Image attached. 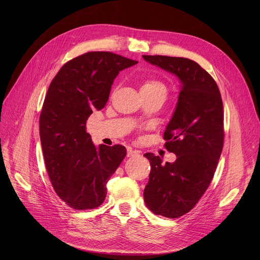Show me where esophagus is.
<instances>
[{"label": "esophagus", "mask_w": 260, "mask_h": 260, "mask_svg": "<svg viewBox=\"0 0 260 260\" xmlns=\"http://www.w3.org/2000/svg\"><path fill=\"white\" fill-rule=\"evenodd\" d=\"M139 154L138 151H134L132 147L127 148V157H134V156H137Z\"/></svg>", "instance_id": "esophagus-1"}]
</instances>
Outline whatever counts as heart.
<instances>
[{"label":"heart","instance_id":"1","mask_svg":"<svg viewBox=\"0 0 260 260\" xmlns=\"http://www.w3.org/2000/svg\"><path fill=\"white\" fill-rule=\"evenodd\" d=\"M166 90V86L161 83L160 81L155 80V79H149L146 80L144 83L141 86V90H146V91H151V90Z\"/></svg>","mask_w":260,"mask_h":260}]
</instances>
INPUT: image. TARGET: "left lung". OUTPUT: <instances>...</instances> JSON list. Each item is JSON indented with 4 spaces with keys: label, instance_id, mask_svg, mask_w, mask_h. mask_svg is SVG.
<instances>
[{
    "label": "left lung",
    "instance_id": "1",
    "mask_svg": "<svg viewBox=\"0 0 260 260\" xmlns=\"http://www.w3.org/2000/svg\"><path fill=\"white\" fill-rule=\"evenodd\" d=\"M143 59L179 79L181 87L175 112L163 138L177 157L162 163L146 153L151 163L144 188L146 207L156 215L178 218L192 210L209 187L223 147V105L211 75L193 60L168 56Z\"/></svg>",
    "mask_w": 260,
    "mask_h": 260
}]
</instances>
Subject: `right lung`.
I'll return each mask as SVG.
<instances>
[{"label": "right lung", "mask_w": 260, "mask_h": 260, "mask_svg": "<svg viewBox=\"0 0 260 260\" xmlns=\"http://www.w3.org/2000/svg\"><path fill=\"white\" fill-rule=\"evenodd\" d=\"M137 61L90 51L65 63L51 81L40 115L46 170L58 196L75 210L98 208L106 183L126 156L123 145L95 146L86 121L102 109L118 74Z\"/></svg>", "instance_id": "right-lung-1"}]
</instances>
